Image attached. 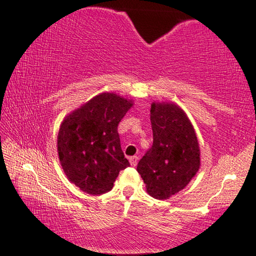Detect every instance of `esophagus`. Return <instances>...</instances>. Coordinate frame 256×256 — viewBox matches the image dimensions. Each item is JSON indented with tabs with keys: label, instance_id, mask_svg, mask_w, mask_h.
Segmentation results:
<instances>
[{
	"label": "esophagus",
	"instance_id": "obj_1",
	"mask_svg": "<svg viewBox=\"0 0 256 256\" xmlns=\"http://www.w3.org/2000/svg\"><path fill=\"white\" fill-rule=\"evenodd\" d=\"M138 160H139V158L137 156H131L130 158V164L132 166H136L138 164Z\"/></svg>",
	"mask_w": 256,
	"mask_h": 256
}]
</instances>
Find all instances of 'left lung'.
Segmentation results:
<instances>
[{
	"label": "left lung",
	"mask_w": 256,
	"mask_h": 256,
	"mask_svg": "<svg viewBox=\"0 0 256 256\" xmlns=\"http://www.w3.org/2000/svg\"><path fill=\"white\" fill-rule=\"evenodd\" d=\"M153 145L139 160L137 171L148 193L170 199L188 185L200 168V148L192 122L174 103L151 104Z\"/></svg>",
	"instance_id": "1"
}]
</instances>
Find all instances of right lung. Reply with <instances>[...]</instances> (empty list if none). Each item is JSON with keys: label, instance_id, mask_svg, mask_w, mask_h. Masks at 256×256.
<instances>
[{"label": "right lung", "instance_id": "obj_1", "mask_svg": "<svg viewBox=\"0 0 256 256\" xmlns=\"http://www.w3.org/2000/svg\"><path fill=\"white\" fill-rule=\"evenodd\" d=\"M132 105V100L104 92L63 119L57 137L60 162L70 182L83 192H108L119 172L130 166L117 128Z\"/></svg>", "mask_w": 256, "mask_h": 256}]
</instances>
